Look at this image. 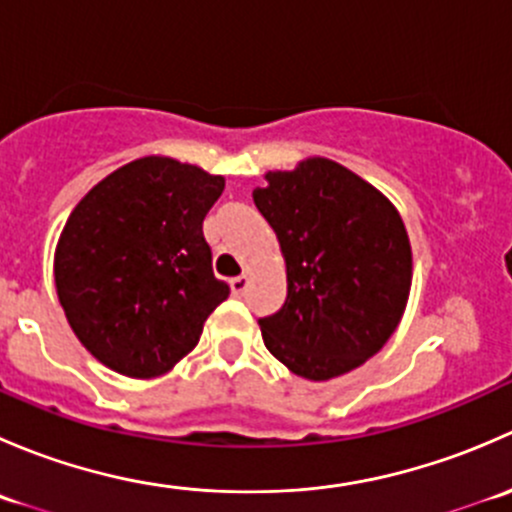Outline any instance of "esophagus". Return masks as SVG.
I'll use <instances>...</instances> for the list:
<instances>
[{
    "mask_svg": "<svg viewBox=\"0 0 512 512\" xmlns=\"http://www.w3.org/2000/svg\"><path fill=\"white\" fill-rule=\"evenodd\" d=\"M247 285H250V277H247V275L232 277V280H230V289H232V294H235V297H240V294L247 289Z\"/></svg>",
    "mask_w": 512,
    "mask_h": 512,
    "instance_id": "1",
    "label": "esophagus"
}]
</instances>
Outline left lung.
<instances>
[{
    "label": "left lung",
    "mask_w": 512,
    "mask_h": 512,
    "mask_svg": "<svg viewBox=\"0 0 512 512\" xmlns=\"http://www.w3.org/2000/svg\"><path fill=\"white\" fill-rule=\"evenodd\" d=\"M252 190L275 230L287 302L260 319L265 347L292 374L327 381L371 359L399 327L414 277L396 205L337 160L267 170Z\"/></svg>",
    "instance_id": "obj_1"
}]
</instances>
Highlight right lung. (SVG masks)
Wrapping results in <instances>:
<instances>
[{"instance_id":"obj_1","label":"right lung","mask_w":512,"mask_h":512,"mask_svg":"<svg viewBox=\"0 0 512 512\" xmlns=\"http://www.w3.org/2000/svg\"><path fill=\"white\" fill-rule=\"evenodd\" d=\"M223 188V175L146 156L98 180L71 210L54 250L56 297L103 366L153 379L200 342L230 294L203 237Z\"/></svg>"}]
</instances>
